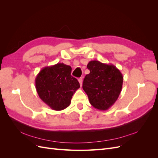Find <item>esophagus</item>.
Instances as JSON below:
<instances>
[{
	"label": "esophagus",
	"instance_id": "obj_1",
	"mask_svg": "<svg viewBox=\"0 0 158 158\" xmlns=\"http://www.w3.org/2000/svg\"><path fill=\"white\" fill-rule=\"evenodd\" d=\"M78 82H79V83H80V86H82V82H83L82 78H80L78 79Z\"/></svg>",
	"mask_w": 158,
	"mask_h": 158
}]
</instances>
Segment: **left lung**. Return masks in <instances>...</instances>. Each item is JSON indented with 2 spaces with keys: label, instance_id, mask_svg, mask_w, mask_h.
Instances as JSON below:
<instances>
[{
  "label": "left lung",
  "instance_id": "8db88e82",
  "mask_svg": "<svg viewBox=\"0 0 158 158\" xmlns=\"http://www.w3.org/2000/svg\"><path fill=\"white\" fill-rule=\"evenodd\" d=\"M89 74L85 76L82 88L92 106L106 111L117 100L121 94L123 76L112 64L91 60L87 65Z\"/></svg>",
  "mask_w": 158,
  "mask_h": 158
}]
</instances>
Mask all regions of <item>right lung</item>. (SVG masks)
Masks as SVG:
<instances>
[{"mask_svg":"<svg viewBox=\"0 0 158 158\" xmlns=\"http://www.w3.org/2000/svg\"><path fill=\"white\" fill-rule=\"evenodd\" d=\"M72 68L64 63L43 68L35 79L40 99L51 109L61 111L70 106L71 99L80 88L76 78L71 76Z\"/></svg>","mask_w":158,"mask_h":158,"instance_id":"1","label":"right lung"}]
</instances>
